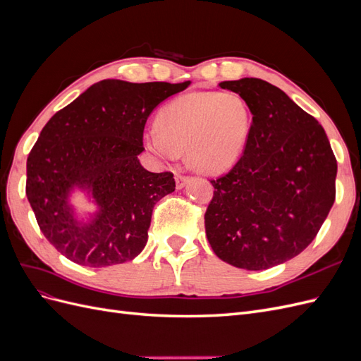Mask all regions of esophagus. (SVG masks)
<instances>
[{
	"instance_id": "esophagus-1",
	"label": "esophagus",
	"mask_w": 361,
	"mask_h": 361,
	"mask_svg": "<svg viewBox=\"0 0 361 361\" xmlns=\"http://www.w3.org/2000/svg\"><path fill=\"white\" fill-rule=\"evenodd\" d=\"M176 188L178 190H180V188H183L185 187V183H187L188 180H190V178L188 176H185V174H180V173H176Z\"/></svg>"
}]
</instances>
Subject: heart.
Here are the masks:
<instances>
[{"instance_id":"obj_1","label":"heart","mask_w":361,"mask_h":361,"mask_svg":"<svg viewBox=\"0 0 361 361\" xmlns=\"http://www.w3.org/2000/svg\"><path fill=\"white\" fill-rule=\"evenodd\" d=\"M253 117L236 93L195 92L162 108L147 146L161 158L173 159L187 150L190 166L204 174L231 170L244 155Z\"/></svg>"}]
</instances>
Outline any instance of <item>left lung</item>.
Segmentation results:
<instances>
[{
  "mask_svg": "<svg viewBox=\"0 0 361 361\" xmlns=\"http://www.w3.org/2000/svg\"><path fill=\"white\" fill-rule=\"evenodd\" d=\"M247 102L253 125L244 155L211 180L206 236L226 264L262 271L307 247L336 199L337 162L318 120L259 78L223 81Z\"/></svg>",
  "mask_w": 361,
  "mask_h": 361,
  "instance_id": "8db88e82",
  "label": "left lung"
}]
</instances>
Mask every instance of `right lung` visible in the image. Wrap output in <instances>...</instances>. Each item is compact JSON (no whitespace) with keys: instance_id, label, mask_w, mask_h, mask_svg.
Wrapping results in <instances>:
<instances>
[{"instance_id":"1","label":"right lung","mask_w":361,"mask_h":361,"mask_svg":"<svg viewBox=\"0 0 361 361\" xmlns=\"http://www.w3.org/2000/svg\"><path fill=\"white\" fill-rule=\"evenodd\" d=\"M188 85L104 80L49 118L27 159L25 191L42 233L63 256L104 268L143 251L154 206L176 187L170 171L140 164L145 125ZM76 190L93 213L75 211Z\"/></svg>"}]
</instances>
